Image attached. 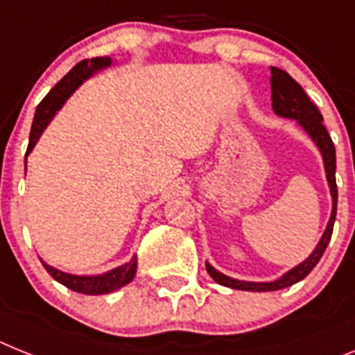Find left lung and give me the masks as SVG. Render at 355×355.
<instances>
[{"label":"left lung","instance_id":"1","mask_svg":"<svg viewBox=\"0 0 355 355\" xmlns=\"http://www.w3.org/2000/svg\"><path fill=\"white\" fill-rule=\"evenodd\" d=\"M270 90H272V110L274 113H278L279 117L296 119V122L311 135L315 146L320 148L321 157L324 162V171H327V180L330 186V195H332V214H330L329 225L324 229L323 236H321L320 243L315 245L312 254L306 258L303 263L285 272L284 276L276 282H240V279L229 278L225 274L218 272V270L211 267L209 263H205V269L209 272L211 278L216 284L223 285V287L238 288V291H252V293H269V291H279V288L291 287V285L297 284L300 279H303L306 274L314 269L320 258L323 256L324 249L329 245L330 236H332V229H334L336 211H338V186H336V148L334 142L330 139L329 132L323 124V115L320 113L318 106L309 99V95L305 94L302 86L294 81L293 77L288 76L287 71L282 68L270 67Z\"/></svg>","mask_w":355,"mask_h":355}]
</instances>
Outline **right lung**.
I'll use <instances>...</instances> for the list:
<instances>
[{
  "label": "right lung",
  "mask_w": 355,
  "mask_h": 355,
  "mask_svg": "<svg viewBox=\"0 0 355 355\" xmlns=\"http://www.w3.org/2000/svg\"><path fill=\"white\" fill-rule=\"evenodd\" d=\"M112 64V59L110 58H95V59H85L79 64L71 68L67 76L62 77L58 85L53 86L52 90L46 94L43 101L40 103L37 110H35L34 122H32L31 130V139H28V148H26V155L31 153L32 148L35 146V142L40 141L41 133L44 132V128L49 126V122L52 121L53 115L61 110V106L64 104V101L70 97L73 92L83 85V81H86L88 77L94 76L95 71L101 70V68H106ZM26 168V160H25ZM44 269L46 272L52 276L55 282L62 284L64 287H68L70 291H76V293L81 294H108L117 291V288L124 287L126 284H130L135 276L137 270V256H133L132 260L128 263L121 265L117 269L110 270V272L99 274V276H76V274L62 272V270L53 269L49 263H44Z\"/></svg>",
  "instance_id": "obj_1"
}]
</instances>
